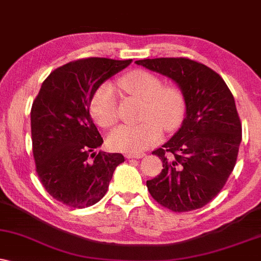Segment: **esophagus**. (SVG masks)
I'll return each instance as SVG.
<instances>
[{
    "mask_svg": "<svg viewBox=\"0 0 261 261\" xmlns=\"http://www.w3.org/2000/svg\"><path fill=\"white\" fill-rule=\"evenodd\" d=\"M144 156H145V153L144 152H132V153H127V155H125L127 159H143Z\"/></svg>",
    "mask_w": 261,
    "mask_h": 261,
    "instance_id": "obj_1",
    "label": "esophagus"
}]
</instances>
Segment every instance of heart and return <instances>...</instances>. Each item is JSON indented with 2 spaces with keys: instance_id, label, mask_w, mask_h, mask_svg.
<instances>
[{
  "instance_id": "obj_1",
  "label": "heart",
  "mask_w": 261,
  "mask_h": 261,
  "mask_svg": "<svg viewBox=\"0 0 261 261\" xmlns=\"http://www.w3.org/2000/svg\"><path fill=\"white\" fill-rule=\"evenodd\" d=\"M120 86L132 95L145 99L143 118L138 124H122L108 136L110 149L123 152H138L153 145L167 132L176 130L185 116V98L175 87H163L153 73L144 70L129 72L120 80ZM91 114L98 124L111 127L118 120L117 96L111 83H102L91 98Z\"/></svg>"
}]
</instances>
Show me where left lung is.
I'll list each match as a JSON object with an SVG mask.
<instances>
[{"label":"left lung","instance_id":"left-lung-1","mask_svg":"<svg viewBox=\"0 0 261 261\" xmlns=\"http://www.w3.org/2000/svg\"><path fill=\"white\" fill-rule=\"evenodd\" d=\"M137 65L176 83L185 98L181 127L152 151L163 163L146 186L173 212L202 208L224 188L236 165L242 125L232 93L217 72L186 58L137 60Z\"/></svg>","mask_w":261,"mask_h":261}]
</instances>
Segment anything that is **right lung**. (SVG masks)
<instances>
[{"mask_svg": "<svg viewBox=\"0 0 261 261\" xmlns=\"http://www.w3.org/2000/svg\"><path fill=\"white\" fill-rule=\"evenodd\" d=\"M132 63L106 58L71 62L50 72L31 108L36 172L47 192L73 208L104 197L121 153L95 152L102 138L89 114L93 93ZM92 160H90V157Z\"/></svg>", "mask_w": 261, "mask_h": 261, "instance_id": "obj_1", "label": "right lung"}]
</instances>
